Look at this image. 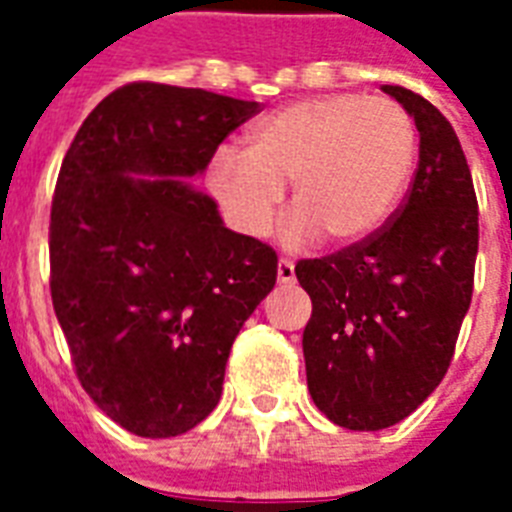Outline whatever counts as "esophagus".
I'll return each mask as SVG.
<instances>
[{
  "label": "esophagus",
  "instance_id": "obj_1",
  "mask_svg": "<svg viewBox=\"0 0 512 512\" xmlns=\"http://www.w3.org/2000/svg\"><path fill=\"white\" fill-rule=\"evenodd\" d=\"M276 276H279L281 284H292L295 281V263L289 257H281L279 268H276Z\"/></svg>",
  "mask_w": 512,
  "mask_h": 512
}]
</instances>
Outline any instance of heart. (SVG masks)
I'll return each mask as SVG.
<instances>
[{
	"label": "heart",
	"instance_id": "heart-1",
	"mask_svg": "<svg viewBox=\"0 0 512 512\" xmlns=\"http://www.w3.org/2000/svg\"><path fill=\"white\" fill-rule=\"evenodd\" d=\"M417 151L412 114L390 98L332 92L273 111L247 132L244 154L220 148L209 188L231 223L249 236L273 225L289 179L295 217L287 239L350 244L396 207Z\"/></svg>",
	"mask_w": 512,
	"mask_h": 512
}]
</instances>
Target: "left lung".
<instances>
[{"instance_id": "obj_1", "label": "left lung", "mask_w": 512, "mask_h": 512, "mask_svg": "<svg viewBox=\"0 0 512 512\" xmlns=\"http://www.w3.org/2000/svg\"><path fill=\"white\" fill-rule=\"evenodd\" d=\"M414 116L420 162L401 207L356 244L295 265L313 404L348 430H382L444 380L473 297L478 201L457 132L433 103L385 84Z\"/></svg>"}]
</instances>
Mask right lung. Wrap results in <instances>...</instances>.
Listing matches in <instances>:
<instances>
[{"mask_svg":"<svg viewBox=\"0 0 512 512\" xmlns=\"http://www.w3.org/2000/svg\"><path fill=\"white\" fill-rule=\"evenodd\" d=\"M260 111L193 87L124 84L60 164L52 308L87 396L135 436H180L215 409L233 340L276 284V252L228 231L183 180Z\"/></svg>","mask_w":512,"mask_h":512,"instance_id":"1","label":"right lung"}]
</instances>
